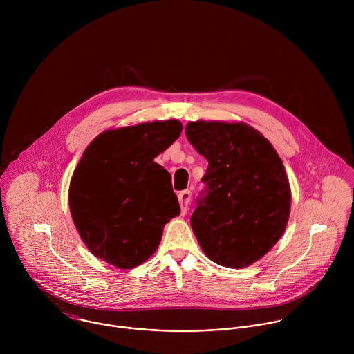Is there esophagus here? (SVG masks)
Returning <instances> with one entry per match:
<instances>
[{
    "label": "esophagus",
    "mask_w": 354,
    "mask_h": 354,
    "mask_svg": "<svg viewBox=\"0 0 354 354\" xmlns=\"http://www.w3.org/2000/svg\"><path fill=\"white\" fill-rule=\"evenodd\" d=\"M178 202H180V205H181V214L184 215V214H187V211H188V204L191 202V191H183V192H180L178 194Z\"/></svg>",
    "instance_id": "esophagus-1"
}]
</instances>
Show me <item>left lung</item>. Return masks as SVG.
<instances>
[{
  "instance_id": "obj_1",
  "label": "left lung",
  "mask_w": 354,
  "mask_h": 354,
  "mask_svg": "<svg viewBox=\"0 0 354 354\" xmlns=\"http://www.w3.org/2000/svg\"><path fill=\"white\" fill-rule=\"evenodd\" d=\"M185 135L207 162V196L191 216L205 256L229 268L260 260L288 226L292 192L282 159L251 125L191 121Z\"/></svg>"
}]
</instances>
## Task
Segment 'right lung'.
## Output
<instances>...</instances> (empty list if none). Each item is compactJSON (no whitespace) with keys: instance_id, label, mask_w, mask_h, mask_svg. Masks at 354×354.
I'll use <instances>...</instances> for the list:
<instances>
[{"instance_id":"right-lung-1","label":"right lung","mask_w":354,"mask_h":354,"mask_svg":"<svg viewBox=\"0 0 354 354\" xmlns=\"http://www.w3.org/2000/svg\"><path fill=\"white\" fill-rule=\"evenodd\" d=\"M178 120L106 129L83 152L69 184L73 223L88 248L122 270L156 251L165 225L180 215L171 176L153 158L180 138Z\"/></svg>"}]
</instances>
